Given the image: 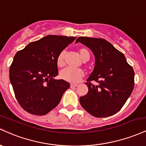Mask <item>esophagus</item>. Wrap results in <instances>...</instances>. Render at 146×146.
Wrapping results in <instances>:
<instances>
[{"label":"esophagus","mask_w":146,"mask_h":146,"mask_svg":"<svg viewBox=\"0 0 146 146\" xmlns=\"http://www.w3.org/2000/svg\"><path fill=\"white\" fill-rule=\"evenodd\" d=\"M76 86H78V84H71V88H75Z\"/></svg>","instance_id":"esophagus-1"}]
</instances>
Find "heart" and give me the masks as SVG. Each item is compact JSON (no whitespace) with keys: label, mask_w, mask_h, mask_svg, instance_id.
I'll return each instance as SVG.
<instances>
[{"label":"heart","mask_w":146,"mask_h":146,"mask_svg":"<svg viewBox=\"0 0 146 146\" xmlns=\"http://www.w3.org/2000/svg\"><path fill=\"white\" fill-rule=\"evenodd\" d=\"M78 53L83 61H88L90 58V53L86 48H80L78 50ZM65 51L60 52L57 58V64L58 66L62 67L64 65ZM84 73L82 69H73L71 68H66L62 70L60 72V77L65 81L71 83H78L83 78Z\"/></svg>","instance_id":"obj_1"}]
</instances>
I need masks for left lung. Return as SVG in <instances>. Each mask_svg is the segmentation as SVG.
I'll return each mask as SVG.
<instances>
[{"instance_id":"left-lung-1","label":"left lung","mask_w":146,"mask_h":146,"mask_svg":"<svg viewBox=\"0 0 146 146\" xmlns=\"http://www.w3.org/2000/svg\"><path fill=\"white\" fill-rule=\"evenodd\" d=\"M81 42L95 56V67L86 83L88 91L80 97V104L90 115L106 117L119 111L131 95L135 85L133 68L124 55L102 38L79 37ZM91 81L99 83L92 85Z\"/></svg>"}]
</instances>
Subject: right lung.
I'll use <instances>...</instances> for the list:
<instances>
[{"mask_svg": "<svg viewBox=\"0 0 146 146\" xmlns=\"http://www.w3.org/2000/svg\"><path fill=\"white\" fill-rule=\"evenodd\" d=\"M76 37L48 35L18 51L9 68V80L21 106L28 113L44 115L60 103L70 84L55 80L57 58Z\"/></svg>", "mask_w": 146, "mask_h": 146, "instance_id": "add662e5", "label": "right lung"}]
</instances>
